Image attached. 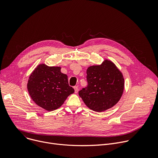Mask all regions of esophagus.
<instances>
[{
    "label": "esophagus",
    "mask_w": 158,
    "mask_h": 158,
    "mask_svg": "<svg viewBox=\"0 0 158 158\" xmlns=\"http://www.w3.org/2000/svg\"><path fill=\"white\" fill-rule=\"evenodd\" d=\"M73 89H74V90H75V93L77 94V93L78 92V87L77 86H75L73 87Z\"/></svg>",
    "instance_id": "34e87169"
}]
</instances>
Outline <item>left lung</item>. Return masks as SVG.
Here are the masks:
<instances>
[{
    "label": "left lung",
    "mask_w": 158,
    "mask_h": 158,
    "mask_svg": "<svg viewBox=\"0 0 158 158\" xmlns=\"http://www.w3.org/2000/svg\"><path fill=\"white\" fill-rule=\"evenodd\" d=\"M88 85L79 91V96L91 110L101 112L108 110L120 100L124 89L122 72L110 60L86 69Z\"/></svg>",
    "instance_id": "1"
}]
</instances>
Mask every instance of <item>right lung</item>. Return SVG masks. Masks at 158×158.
Listing matches in <instances>:
<instances>
[{"label":"right lung","instance_id":"1","mask_svg":"<svg viewBox=\"0 0 158 158\" xmlns=\"http://www.w3.org/2000/svg\"><path fill=\"white\" fill-rule=\"evenodd\" d=\"M27 88L32 100L48 111L60 107L75 90L69 86L68 76L61 72L60 66L40 64L31 73Z\"/></svg>","mask_w":158,"mask_h":158}]
</instances>
